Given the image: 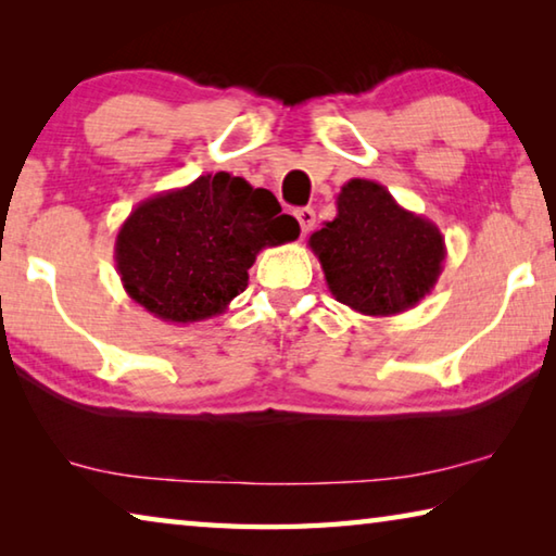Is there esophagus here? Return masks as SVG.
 Instances as JSON below:
<instances>
[{"instance_id": "obj_1", "label": "esophagus", "mask_w": 556, "mask_h": 556, "mask_svg": "<svg viewBox=\"0 0 556 556\" xmlns=\"http://www.w3.org/2000/svg\"><path fill=\"white\" fill-rule=\"evenodd\" d=\"M294 215H296V220H299V225H301V232L308 235V232L314 230V223H316L314 208H296Z\"/></svg>"}]
</instances>
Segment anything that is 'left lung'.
Returning <instances> with one entry per match:
<instances>
[{"mask_svg": "<svg viewBox=\"0 0 556 556\" xmlns=\"http://www.w3.org/2000/svg\"><path fill=\"white\" fill-rule=\"evenodd\" d=\"M331 223L308 238L336 301L363 316H394L417 306L444 269V235L425 215L368 178H351Z\"/></svg>", "mask_w": 556, "mask_h": 556, "instance_id": "obj_1", "label": "left lung"}]
</instances>
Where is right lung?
<instances>
[{
	"mask_svg": "<svg viewBox=\"0 0 556 556\" xmlns=\"http://www.w3.org/2000/svg\"><path fill=\"white\" fill-rule=\"evenodd\" d=\"M299 238L267 188L232 174H205L156 193L129 213L115 240L122 287L168 324L220 316L248 287L265 248Z\"/></svg>",
	"mask_w": 556,
	"mask_h": 556,
	"instance_id": "1",
	"label": "right lung"
}]
</instances>
